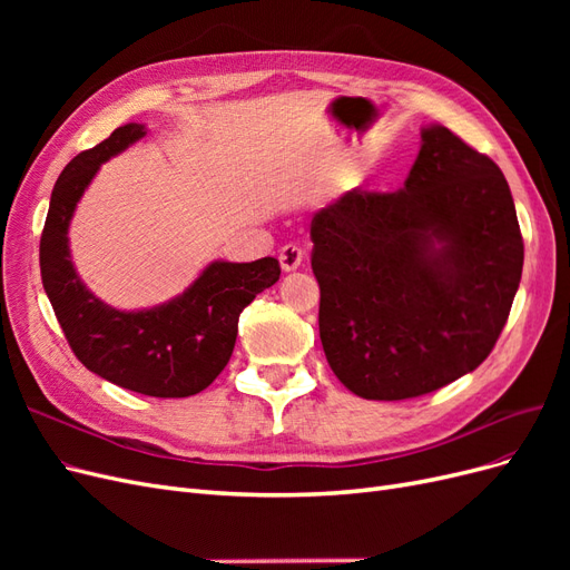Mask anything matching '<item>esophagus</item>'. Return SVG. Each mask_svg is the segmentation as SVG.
<instances>
[{"instance_id": "34e87169", "label": "esophagus", "mask_w": 570, "mask_h": 570, "mask_svg": "<svg viewBox=\"0 0 570 570\" xmlns=\"http://www.w3.org/2000/svg\"><path fill=\"white\" fill-rule=\"evenodd\" d=\"M278 258H281L283 271L289 273V271H297V268L302 266L304 252H302V247H297V245H285V247L278 252Z\"/></svg>"}]
</instances>
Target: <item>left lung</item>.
<instances>
[{"label": "left lung", "mask_w": 570, "mask_h": 570, "mask_svg": "<svg viewBox=\"0 0 570 570\" xmlns=\"http://www.w3.org/2000/svg\"><path fill=\"white\" fill-rule=\"evenodd\" d=\"M318 331L364 400L421 396L475 371L509 318L523 237L499 166L425 126L396 193H354L312 218Z\"/></svg>", "instance_id": "1"}]
</instances>
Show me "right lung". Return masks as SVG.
Listing matches in <instances>:
<instances>
[{
  "mask_svg": "<svg viewBox=\"0 0 570 570\" xmlns=\"http://www.w3.org/2000/svg\"><path fill=\"white\" fill-rule=\"evenodd\" d=\"M142 124L116 128L66 164L51 189L40 239V273L61 331L80 364L105 381L149 396H189L209 387L230 361L237 321L281 278L278 258L212 262L183 295L140 312H120L85 287L68 247V226L99 166L142 140Z\"/></svg>",
  "mask_w": 570,
  "mask_h": 570,
  "instance_id": "right-lung-1",
  "label": "right lung"
}]
</instances>
